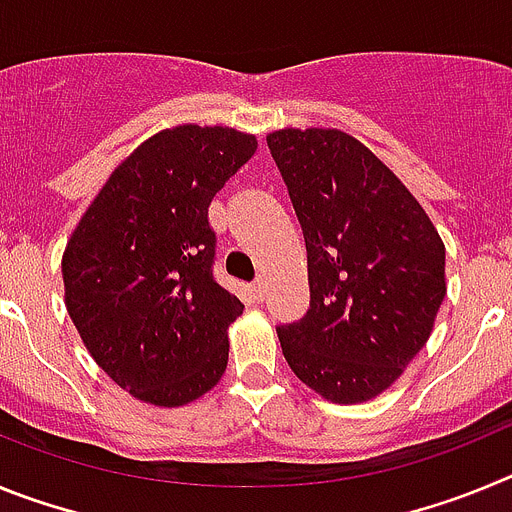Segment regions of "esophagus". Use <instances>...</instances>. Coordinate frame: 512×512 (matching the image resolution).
<instances>
[{
  "mask_svg": "<svg viewBox=\"0 0 512 512\" xmlns=\"http://www.w3.org/2000/svg\"><path fill=\"white\" fill-rule=\"evenodd\" d=\"M251 292H253V300H264V295H266L264 279H256V282H253V287H251Z\"/></svg>",
  "mask_w": 512,
  "mask_h": 512,
  "instance_id": "34e87169",
  "label": "esophagus"
}]
</instances>
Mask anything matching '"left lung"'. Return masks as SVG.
<instances>
[{
  "label": "left lung",
  "mask_w": 512,
  "mask_h": 512,
  "mask_svg": "<svg viewBox=\"0 0 512 512\" xmlns=\"http://www.w3.org/2000/svg\"><path fill=\"white\" fill-rule=\"evenodd\" d=\"M302 225L310 310L279 325L289 369L338 405L377 397L415 359L446 297V248L408 187L341 130L266 135Z\"/></svg>",
  "instance_id": "8db88e82"
}]
</instances>
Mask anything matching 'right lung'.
Here are the masks:
<instances>
[{"label":"right lung","mask_w":512,"mask_h":512,"mask_svg":"<svg viewBox=\"0 0 512 512\" xmlns=\"http://www.w3.org/2000/svg\"><path fill=\"white\" fill-rule=\"evenodd\" d=\"M256 146L220 125L161 130L112 171L63 251L81 341L138 400L179 408L223 377L243 302L212 277L207 207Z\"/></svg>","instance_id":"1"}]
</instances>
